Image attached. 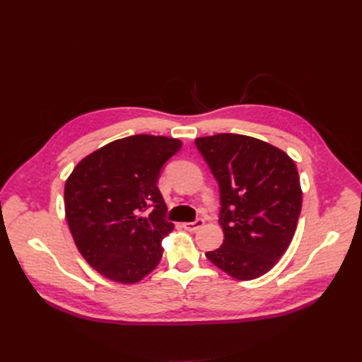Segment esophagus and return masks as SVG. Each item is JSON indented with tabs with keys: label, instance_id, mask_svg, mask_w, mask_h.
<instances>
[{
	"label": "esophagus",
	"instance_id": "1",
	"mask_svg": "<svg viewBox=\"0 0 362 362\" xmlns=\"http://www.w3.org/2000/svg\"><path fill=\"white\" fill-rule=\"evenodd\" d=\"M182 226L185 231L194 233V231H198L199 228L204 226V218H198V221H194V222H185V223H182Z\"/></svg>",
	"mask_w": 362,
	"mask_h": 362
}]
</instances>
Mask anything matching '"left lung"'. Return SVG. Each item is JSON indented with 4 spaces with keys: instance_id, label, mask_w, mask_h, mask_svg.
<instances>
[{
    "instance_id": "1",
    "label": "left lung",
    "mask_w": 362,
    "mask_h": 362,
    "mask_svg": "<svg viewBox=\"0 0 362 362\" xmlns=\"http://www.w3.org/2000/svg\"><path fill=\"white\" fill-rule=\"evenodd\" d=\"M221 189L223 245L206 258L231 278L250 281L286 254L302 208L294 161L267 141L242 134L194 140Z\"/></svg>"
}]
</instances>
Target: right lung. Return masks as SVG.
I'll return each instance as SVG.
<instances>
[{
	"instance_id": "obj_1",
	"label": "right lung",
	"mask_w": 362,
	"mask_h": 362,
	"mask_svg": "<svg viewBox=\"0 0 362 362\" xmlns=\"http://www.w3.org/2000/svg\"><path fill=\"white\" fill-rule=\"evenodd\" d=\"M182 141L137 134L84 157L64 184V214L76 249L107 279L136 284L163 257L172 233L157 187L163 164Z\"/></svg>"
}]
</instances>
